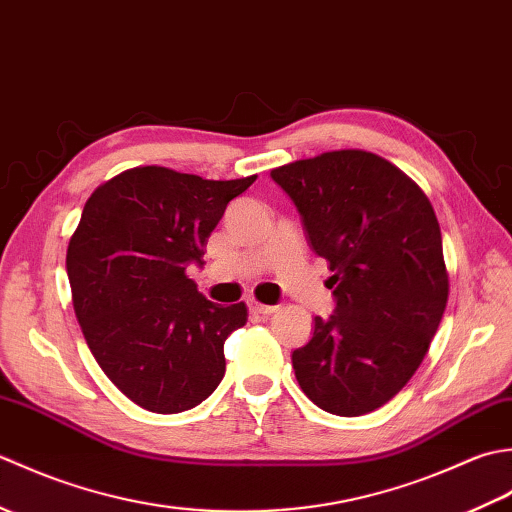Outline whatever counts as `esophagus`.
Instances as JSON below:
<instances>
[{
    "label": "esophagus",
    "instance_id": "1",
    "mask_svg": "<svg viewBox=\"0 0 512 512\" xmlns=\"http://www.w3.org/2000/svg\"><path fill=\"white\" fill-rule=\"evenodd\" d=\"M248 308H250V312H255V314H273V312H277V306H264V303H259V301H255V299H248Z\"/></svg>",
    "mask_w": 512,
    "mask_h": 512
}]
</instances>
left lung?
Instances as JSON below:
<instances>
[{
    "label": "left lung",
    "instance_id": "1",
    "mask_svg": "<svg viewBox=\"0 0 512 512\" xmlns=\"http://www.w3.org/2000/svg\"><path fill=\"white\" fill-rule=\"evenodd\" d=\"M328 259L336 301L292 352L314 405L336 416L383 407L416 374L447 308L438 217L398 167L361 149L328 151L270 171Z\"/></svg>",
    "mask_w": 512,
    "mask_h": 512
}]
</instances>
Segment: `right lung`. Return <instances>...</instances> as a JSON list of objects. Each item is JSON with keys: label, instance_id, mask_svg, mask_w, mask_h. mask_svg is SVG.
<instances>
[{"label": "right lung", "instance_id": "1", "mask_svg": "<svg viewBox=\"0 0 512 512\" xmlns=\"http://www.w3.org/2000/svg\"><path fill=\"white\" fill-rule=\"evenodd\" d=\"M255 180L136 167L83 206L65 257L76 319L105 376L147 411L193 409L224 378V341L248 312L206 299L187 266L204 264L226 204Z\"/></svg>", "mask_w": 512, "mask_h": 512}]
</instances>
